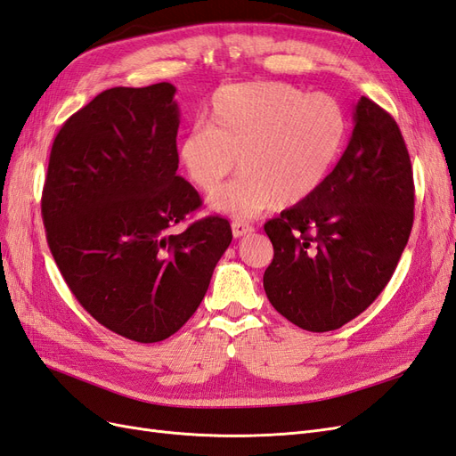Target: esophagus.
I'll use <instances>...</instances> for the list:
<instances>
[{"label":"esophagus","instance_id":"obj_1","mask_svg":"<svg viewBox=\"0 0 456 456\" xmlns=\"http://www.w3.org/2000/svg\"><path fill=\"white\" fill-rule=\"evenodd\" d=\"M251 232H253V226H249L247 223H241V220H233L232 223L233 238H241V236H245V233H251Z\"/></svg>","mask_w":456,"mask_h":456}]
</instances>
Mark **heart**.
<instances>
[{
  "label": "heart",
  "instance_id": "b5f03b06",
  "mask_svg": "<svg viewBox=\"0 0 456 456\" xmlns=\"http://www.w3.org/2000/svg\"><path fill=\"white\" fill-rule=\"evenodd\" d=\"M205 127L178 141L176 156L188 181L216 190L211 207L236 218H253L272 205H297L314 196L338 158L346 114L325 93L305 94L281 81L220 87L205 110Z\"/></svg>",
  "mask_w": 456,
  "mask_h": 456
}]
</instances>
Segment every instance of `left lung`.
Instances as JSON below:
<instances>
[{
	"label": "left lung",
	"mask_w": 456,
	"mask_h": 456,
	"mask_svg": "<svg viewBox=\"0 0 456 456\" xmlns=\"http://www.w3.org/2000/svg\"><path fill=\"white\" fill-rule=\"evenodd\" d=\"M352 139L308 200L265 224L272 306L312 333L335 330L388 285L411 236L415 183L395 119L362 96Z\"/></svg>",
	"instance_id": "1"
}]
</instances>
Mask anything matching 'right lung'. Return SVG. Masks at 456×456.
Returning a JSON list of instances; mask_svg holds the SVG:
<instances>
[{"label":"right lung","instance_id":"right-lung-1","mask_svg":"<svg viewBox=\"0 0 456 456\" xmlns=\"http://www.w3.org/2000/svg\"><path fill=\"white\" fill-rule=\"evenodd\" d=\"M175 86L106 89L54 136L41 194L51 255L96 322L134 342L175 335L198 310L232 241L176 175Z\"/></svg>","mask_w":456,"mask_h":456}]
</instances>
